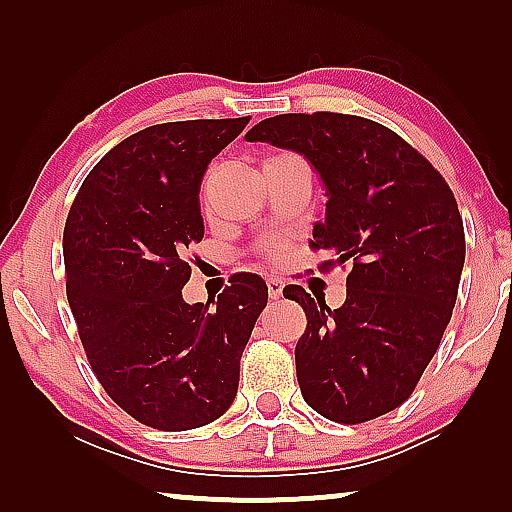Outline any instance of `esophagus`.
<instances>
[{
	"label": "esophagus",
	"mask_w": 512,
	"mask_h": 512,
	"mask_svg": "<svg viewBox=\"0 0 512 512\" xmlns=\"http://www.w3.org/2000/svg\"><path fill=\"white\" fill-rule=\"evenodd\" d=\"M282 291H284L282 279H268V296H270L272 300L282 298Z\"/></svg>",
	"instance_id": "1"
}]
</instances>
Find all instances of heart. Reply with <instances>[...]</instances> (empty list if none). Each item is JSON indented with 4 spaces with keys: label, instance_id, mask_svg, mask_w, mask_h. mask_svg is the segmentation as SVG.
I'll return each mask as SVG.
<instances>
[{
    "label": "heart",
    "instance_id": "b5f03b06",
    "mask_svg": "<svg viewBox=\"0 0 512 512\" xmlns=\"http://www.w3.org/2000/svg\"><path fill=\"white\" fill-rule=\"evenodd\" d=\"M265 251H268V258H272V261H275V258L279 256V244H268V247H265Z\"/></svg>",
    "mask_w": 512,
    "mask_h": 512
}]
</instances>
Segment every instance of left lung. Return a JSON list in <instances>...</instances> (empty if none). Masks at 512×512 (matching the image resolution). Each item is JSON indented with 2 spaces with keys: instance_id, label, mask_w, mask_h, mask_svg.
<instances>
[{
  "instance_id": "1",
  "label": "left lung",
  "mask_w": 512,
  "mask_h": 512,
  "mask_svg": "<svg viewBox=\"0 0 512 512\" xmlns=\"http://www.w3.org/2000/svg\"><path fill=\"white\" fill-rule=\"evenodd\" d=\"M247 142L310 160L328 195L310 247L331 256L321 270L349 265L338 310L284 289L307 317L296 345L305 403L340 424L387 415L415 391L457 303L466 237L454 193L422 153L363 116L279 114Z\"/></svg>"
}]
</instances>
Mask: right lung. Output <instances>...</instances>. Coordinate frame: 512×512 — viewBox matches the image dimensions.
<instances>
[{
    "instance_id": "obj_1",
    "label": "right lung",
    "mask_w": 512,
    "mask_h": 512,
    "mask_svg": "<svg viewBox=\"0 0 512 512\" xmlns=\"http://www.w3.org/2000/svg\"><path fill=\"white\" fill-rule=\"evenodd\" d=\"M249 116L160 123L116 144L69 207L67 300L111 401L151 429H198L235 401L240 359L268 286L240 272L216 310L181 298L188 249L205 235L207 165Z\"/></svg>"
}]
</instances>
